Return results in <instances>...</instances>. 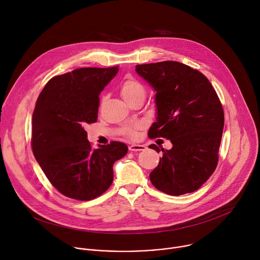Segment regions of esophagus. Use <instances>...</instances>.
I'll use <instances>...</instances> for the list:
<instances>
[{"mask_svg": "<svg viewBox=\"0 0 260 260\" xmlns=\"http://www.w3.org/2000/svg\"><path fill=\"white\" fill-rule=\"evenodd\" d=\"M146 149V147L144 145H139V144H132L128 147L129 151H134V152H138V151H144Z\"/></svg>", "mask_w": 260, "mask_h": 260, "instance_id": "34e87169", "label": "esophagus"}]
</instances>
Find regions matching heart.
<instances>
[{
  "instance_id": "heart-1",
  "label": "heart",
  "mask_w": 260,
  "mask_h": 260,
  "mask_svg": "<svg viewBox=\"0 0 260 260\" xmlns=\"http://www.w3.org/2000/svg\"><path fill=\"white\" fill-rule=\"evenodd\" d=\"M120 92L126 103H131L138 98H145L146 93L145 87L142 85V83L134 78H127L122 82ZM142 126L143 123L140 121L125 124L122 126V134L131 139H136L138 137V132L142 128Z\"/></svg>"
}]
</instances>
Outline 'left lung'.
<instances>
[{
  "instance_id": "obj_1",
  "label": "left lung",
  "mask_w": 260,
  "mask_h": 260,
  "mask_svg": "<svg viewBox=\"0 0 260 260\" xmlns=\"http://www.w3.org/2000/svg\"><path fill=\"white\" fill-rule=\"evenodd\" d=\"M136 72L154 89L156 121L149 138H166L170 150L162 151L150 173L154 187L170 196L198 190L218 164L224 113L210 81L201 72L178 61L136 66Z\"/></svg>"
}]
</instances>
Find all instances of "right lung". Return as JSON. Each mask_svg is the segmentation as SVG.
Segmentation results:
<instances>
[{"instance_id": "right-lung-1", "label": "right lung", "mask_w": 260, "mask_h": 260, "mask_svg": "<svg viewBox=\"0 0 260 260\" xmlns=\"http://www.w3.org/2000/svg\"><path fill=\"white\" fill-rule=\"evenodd\" d=\"M118 67L82 68L51 78L32 113L31 148L42 171L63 196L90 201L113 182V165L127 153L121 142L92 149L84 129L98 120L100 93Z\"/></svg>"}]
</instances>
